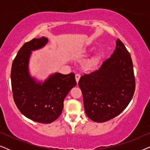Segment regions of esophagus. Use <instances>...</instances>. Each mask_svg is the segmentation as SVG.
I'll return each mask as SVG.
<instances>
[{
	"instance_id": "1",
	"label": "esophagus",
	"mask_w": 150,
	"mask_h": 150,
	"mask_svg": "<svg viewBox=\"0 0 150 150\" xmlns=\"http://www.w3.org/2000/svg\"><path fill=\"white\" fill-rule=\"evenodd\" d=\"M75 78H76V83H78L79 81L80 78H81V75L79 74H76L75 75Z\"/></svg>"
}]
</instances>
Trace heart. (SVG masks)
<instances>
[{
  "label": "heart",
  "instance_id": "b5f03b06",
  "mask_svg": "<svg viewBox=\"0 0 150 150\" xmlns=\"http://www.w3.org/2000/svg\"><path fill=\"white\" fill-rule=\"evenodd\" d=\"M100 58H101V56L100 54H98L95 56L93 58L90 59L87 61V63H85V68L87 69V70H93L95 69L96 67H98V64H99Z\"/></svg>",
  "mask_w": 150,
  "mask_h": 150
}]
</instances>
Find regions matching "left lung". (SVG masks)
<instances>
[{
  "instance_id": "1",
  "label": "left lung",
  "mask_w": 150,
  "mask_h": 150,
  "mask_svg": "<svg viewBox=\"0 0 150 150\" xmlns=\"http://www.w3.org/2000/svg\"><path fill=\"white\" fill-rule=\"evenodd\" d=\"M88 117L95 122L113 119L127 107L135 90L130 52L120 39L113 54L97 70L84 74L79 82Z\"/></svg>"
}]
</instances>
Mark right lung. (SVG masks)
<instances>
[{
  "mask_svg": "<svg viewBox=\"0 0 150 150\" xmlns=\"http://www.w3.org/2000/svg\"><path fill=\"white\" fill-rule=\"evenodd\" d=\"M48 42L44 37L26 42L12 63L11 89L18 109L35 122L50 124L62 113L63 102L69 91L76 85L74 73H55L44 83H38L28 74V64L32 50L42 48Z\"/></svg>",
  "mask_w": 150,
  "mask_h": 150,
  "instance_id": "right-lung-1",
  "label": "right lung"
}]
</instances>
